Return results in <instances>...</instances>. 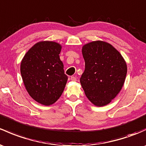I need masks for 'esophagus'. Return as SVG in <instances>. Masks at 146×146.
Listing matches in <instances>:
<instances>
[{"label":"esophagus","instance_id":"34e87169","mask_svg":"<svg viewBox=\"0 0 146 146\" xmlns=\"http://www.w3.org/2000/svg\"><path fill=\"white\" fill-rule=\"evenodd\" d=\"M70 80H71L72 81H74V82H76V81L77 80V78H76V77H74V76H71V77H70Z\"/></svg>","mask_w":146,"mask_h":146}]
</instances>
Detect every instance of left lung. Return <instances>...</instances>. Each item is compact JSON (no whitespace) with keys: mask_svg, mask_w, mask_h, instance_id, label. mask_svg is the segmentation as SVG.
Returning <instances> with one entry per match:
<instances>
[{"mask_svg":"<svg viewBox=\"0 0 146 146\" xmlns=\"http://www.w3.org/2000/svg\"><path fill=\"white\" fill-rule=\"evenodd\" d=\"M85 69L80 81L86 96L94 105L104 106L120 92L127 72L120 53L110 44L97 40L82 47Z\"/></svg>","mask_w":146,"mask_h":146,"instance_id":"left-lung-1","label":"left lung"}]
</instances>
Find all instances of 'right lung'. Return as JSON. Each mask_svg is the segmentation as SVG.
<instances>
[{
    "mask_svg": "<svg viewBox=\"0 0 146 146\" xmlns=\"http://www.w3.org/2000/svg\"><path fill=\"white\" fill-rule=\"evenodd\" d=\"M61 46L53 41H41L26 53L20 71L26 90L39 104L50 106L62 94L68 77L59 58Z\"/></svg>",
    "mask_w": 146,
    "mask_h": 146,
    "instance_id": "right-lung-1",
    "label": "right lung"
}]
</instances>
